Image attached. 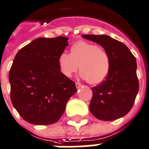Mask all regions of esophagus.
Listing matches in <instances>:
<instances>
[{
    "instance_id": "obj_1",
    "label": "esophagus",
    "mask_w": 149,
    "mask_h": 149,
    "mask_svg": "<svg viewBox=\"0 0 149 149\" xmlns=\"http://www.w3.org/2000/svg\"><path fill=\"white\" fill-rule=\"evenodd\" d=\"M81 86H82L81 84H79V83H76V86H77V89H79Z\"/></svg>"
}]
</instances>
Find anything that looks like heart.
<instances>
[{
	"instance_id": "heart-1",
	"label": "heart",
	"mask_w": 149,
	"mask_h": 149,
	"mask_svg": "<svg viewBox=\"0 0 149 149\" xmlns=\"http://www.w3.org/2000/svg\"><path fill=\"white\" fill-rule=\"evenodd\" d=\"M58 65L63 76L70 78L79 68L80 77L91 84H99L108 77L111 58L108 52L97 45L79 41L70 47V54L61 53Z\"/></svg>"
}]
</instances>
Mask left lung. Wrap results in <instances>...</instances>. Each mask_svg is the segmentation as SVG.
Segmentation results:
<instances>
[{
  "label": "left lung",
  "instance_id": "8db88e82",
  "mask_svg": "<svg viewBox=\"0 0 149 149\" xmlns=\"http://www.w3.org/2000/svg\"><path fill=\"white\" fill-rule=\"evenodd\" d=\"M108 52L111 71L101 84L92 87L90 111L101 120H113L126 115L132 108L139 89L136 58L122 42L105 35H83Z\"/></svg>",
  "mask_w": 149,
  "mask_h": 149
}]
</instances>
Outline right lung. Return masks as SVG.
<instances>
[{
  "label": "right lung",
  "mask_w": 149,
  "mask_h": 149,
  "mask_svg": "<svg viewBox=\"0 0 149 149\" xmlns=\"http://www.w3.org/2000/svg\"><path fill=\"white\" fill-rule=\"evenodd\" d=\"M69 38H38L17 52L9 72L10 100L24 120L48 125L59 120L71 97L75 83L63 76L58 57Z\"/></svg>",
  "instance_id": "add662e5"
}]
</instances>
